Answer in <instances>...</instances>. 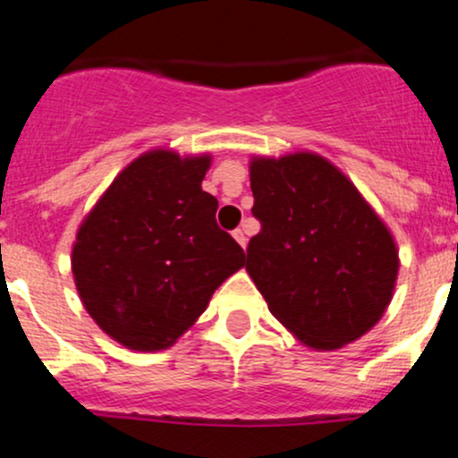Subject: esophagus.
Instances as JSON below:
<instances>
[{"mask_svg": "<svg viewBox=\"0 0 458 458\" xmlns=\"http://www.w3.org/2000/svg\"><path fill=\"white\" fill-rule=\"evenodd\" d=\"M233 236H234V241H236V243H239L241 247L247 245V236H245V233H243V230H241V228H236L234 233H233Z\"/></svg>", "mask_w": 458, "mask_h": 458, "instance_id": "esophagus-1", "label": "esophagus"}]
</instances>
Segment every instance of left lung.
Here are the masks:
<instances>
[{
	"mask_svg": "<svg viewBox=\"0 0 458 458\" xmlns=\"http://www.w3.org/2000/svg\"><path fill=\"white\" fill-rule=\"evenodd\" d=\"M250 182L262 228L245 269L269 312L312 351L368 334L390 306L401 267L386 222L317 152L254 155Z\"/></svg>",
	"mask_w": 458,
	"mask_h": 458,
	"instance_id": "obj_1",
	"label": "left lung"
}]
</instances>
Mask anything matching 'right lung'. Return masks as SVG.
Instances as JSON below:
<instances>
[{
    "mask_svg": "<svg viewBox=\"0 0 458 458\" xmlns=\"http://www.w3.org/2000/svg\"><path fill=\"white\" fill-rule=\"evenodd\" d=\"M213 157L152 148L114 178L79 225L71 269L83 308L131 351L170 349L245 265L202 191Z\"/></svg>",
    "mask_w": 458,
    "mask_h": 458,
    "instance_id": "1",
    "label": "right lung"
}]
</instances>
